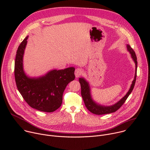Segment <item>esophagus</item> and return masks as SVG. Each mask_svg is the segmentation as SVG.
<instances>
[{
  "label": "esophagus",
  "mask_w": 150,
  "mask_h": 150,
  "mask_svg": "<svg viewBox=\"0 0 150 150\" xmlns=\"http://www.w3.org/2000/svg\"><path fill=\"white\" fill-rule=\"evenodd\" d=\"M83 71L82 69L81 68H77L75 69V76L76 78H78L79 76H80V75L82 74Z\"/></svg>",
  "instance_id": "obj_1"
}]
</instances>
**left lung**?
I'll return each instance as SVG.
<instances>
[{
  "mask_svg": "<svg viewBox=\"0 0 150 150\" xmlns=\"http://www.w3.org/2000/svg\"><path fill=\"white\" fill-rule=\"evenodd\" d=\"M126 47H127V51L130 53L131 56L135 63V76L129 91H127L126 94L122 98H121L119 101H117L115 104L112 105L105 106V105H103L97 103L95 101H94V100L92 98L89 82L87 81V80H85L84 78L81 77L79 78V81L81 84V96L83 98L85 105L86 106L87 109L93 114L97 115H101L109 114V113L115 112L123 104V103L125 102L128 96L130 95V94L131 93V92L132 91L134 88L135 81H136V78H137V56L135 54V52L131 48V47L129 45H127Z\"/></svg>",
  "mask_w": 150,
  "mask_h": 150,
  "instance_id": "8db88e82",
  "label": "left lung"
}]
</instances>
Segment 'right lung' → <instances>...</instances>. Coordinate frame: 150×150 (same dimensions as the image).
<instances>
[{
  "instance_id": "obj_1",
  "label": "right lung",
  "mask_w": 150,
  "mask_h": 150,
  "mask_svg": "<svg viewBox=\"0 0 150 150\" xmlns=\"http://www.w3.org/2000/svg\"><path fill=\"white\" fill-rule=\"evenodd\" d=\"M28 36L19 46L15 61V78L17 88L32 108L44 112H53L62 103L64 90L74 80L75 68L53 69L43 76L30 77L23 68V57Z\"/></svg>"
}]
</instances>
